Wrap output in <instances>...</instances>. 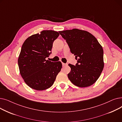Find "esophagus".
<instances>
[{"instance_id":"obj_1","label":"esophagus","mask_w":122,"mask_h":122,"mask_svg":"<svg viewBox=\"0 0 122 122\" xmlns=\"http://www.w3.org/2000/svg\"><path fill=\"white\" fill-rule=\"evenodd\" d=\"M62 66H66L68 65V64H67V63H62Z\"/></svg>"}]
</instances>
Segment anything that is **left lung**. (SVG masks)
Instances as JSON below:
<instances>
[{"label": "left lung", "mask_w": 122, "mask_h": 122, "mask_svg": "<svg viewBox=\"0 0 122 122\" xmlns=\"http://www.w3.org/2000/svg\"><path fill=\"white\" fill-rule=\"evenodd\" d=\"M66 40L77 63L69 64L71 69L68 77L80 87L91 86L100 76L104 68L103 50L98 41L89 32L74 29L59 31Z\"/></svg>", "instance_id": "left-lung-1"}]
</instances>
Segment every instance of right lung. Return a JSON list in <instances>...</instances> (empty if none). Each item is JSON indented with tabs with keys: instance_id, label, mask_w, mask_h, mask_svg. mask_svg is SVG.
Returning a JSON list of instances; mask_svg holds the SVG:
<instances>
[{
	"instance_id": "obj_1",
	"label": "right lung",
	"mask_w": 122,
	"mask_h": 122,
	"mask_svg": "<svg viewBox=\"0 0 122 122\" xmlns=\"http://www.w3.org/2000/svg\"><path fill=\"white\" fill-rule=\"evenodd\" d=\"M59 36L54 30H42L29 37L22 45L18 66L22 77L30 88L43 91L54 84L62 63L46 58L51 53L53 43Z\"/></svg>"
}]
</instances>
